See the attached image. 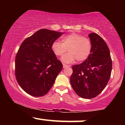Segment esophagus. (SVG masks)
Returning <instances> with one entry per match:
<instances>
[{
	"instance_id": "34e87169",
	"label": "esophagus",
	"mask_w": 125,
	"mask_h": 125,
	"mask_svg": "<svg viewBox=\"0 0 125 125\" xmlns=\"http://www.w3.org/2000/svg\"><path fill=\"white\" fill-rule=\"evenodd\" d=\"M63 68H66V67H70L69 65H67V64H63Z\"/></svg>"
}]
</instances>
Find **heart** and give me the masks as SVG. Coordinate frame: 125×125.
<instances>
[{
	"instance_id": "heart-1",
	"label": "heart",
	"mask_w": 125,
	"mask_h": 125,
	"mask_svg": "<svg viewBox=\"0 0 125 125\" xmlns=\"http://www.w3.org/2000/svg\"><path fill=\"white\" fill-rule=\"evenodd\" d=\"M62 42L54 41L52 44V50L56 56H61L63 62L71 63L76 60L82 62L87 59L91 52V43L88 38H84L79 34L70 33L62 38Z\"/></svg>"
}]
</instances>
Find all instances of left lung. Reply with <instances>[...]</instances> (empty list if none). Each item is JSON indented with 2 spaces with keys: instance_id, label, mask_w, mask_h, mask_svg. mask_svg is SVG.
<instances>
[{
  "instance_id": "8db88e82",
  "label": "left lung",
  "mask_w": 125,
  "mask_h": 125,
  "mask_svg": "<svg viewBox=\"0 0 125 125\" xmlns=\"http://www.w3.org/2000/svg\"><path fill=\"white\" fill-rule=\"evenodd\" d=\"M90 53L83 62L72 66L70 82L79 96L92 99L99 94L108 83L112 69L109 49L99 35L91 33Z\"/></svg>"
}]
</instances>
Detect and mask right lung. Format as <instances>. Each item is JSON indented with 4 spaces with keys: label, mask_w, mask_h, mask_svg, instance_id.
Returning <instances> with one entry per match:
<instances>
[{
    "label": "right lung",
    "mask_w": 125,
    "mask_h": 125,
    "mask_svg": "<svg viewBox=\"0 0 125 125\" xmlns=\"http://www.w3.org/2000/svg\"><path fill=\"white\" fill-rule=\"evenodd\" d=\"M63 32L42 29L23 42L15 59V76L20 86L33 96L45 95L63 69L52 44Z\"/></svg>",
    "instance_id": "obj_1"
}]
</instances>
